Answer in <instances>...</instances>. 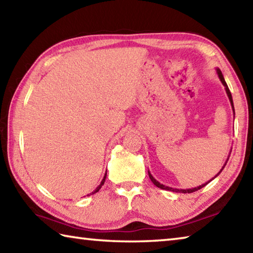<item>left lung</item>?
<instances>
[{
    "label": "left lung",
    "mask_w": 253,
    "mask_h": 253,
    "mask_svg": "<svg viewBox=\"0 0 253 253\" xmlns=\"http://www.w3.org/2000/svg\"><path fill=\"white\" fill-rule=\"evenodd\" d=\"M216 74H217V76H219V79L221 80V83H222V84L224 85V88H225V92H226V95H228V97H229V100H230V104H231V107H232V110H233V115H234V106H233V100H232V95H231V92H230V90H229V87H228V84H226V83H225V80H224V77H223V75H222V72H221V70L219 69V68H216ZM231 151H232V149H231ZM231 154V153H230ZM230 154H229V156H228V158H226V161H225V163H224V165H223V168H222L221 169H220V172L217 173L215 176H214L212 179H214L215 178L216 176H219V174L222 172V170H223V169H224V166L226 165V163H228V161H229V157H230ZM148 176H149V178H151V181L154 183V185H156L157 187H160V188H162V190H166V191H172V192H176V193H193V192H195V191H198V190H200V188H202V187H204L205 185H207V184H209L210 182L212 181V179H210L209 182H207V183H204V184H202V185H200V186H196V187H193V188H186V190H183V188H173V187H169V186H166V185H164V184H161L160 182L158 181H156L155 178H154V176L153 175L151 174V172H149L148 170Z\"/></svg>",
    "instance_id": "obj_1"
}]
</instances>
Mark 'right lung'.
I'll list each match as a JSON object with an SVG mask.
<instances>
[{"mask_svg": "<svg viewBox=\"0 0 253 253\" xmlns=\"http://www.w3.org/2000/svg\"><path fill=\"white\" fill-rule=\"evenodd\" d=\"M106 176H107V170H106V173H105V176H104V178H102V181L100 182V184H99V185H98L97 187H96V190L95 191H93V192H91V193L90 194H95V193H97V192L98 191H99L100 190V188H101V186L102 185H104V183H105V181H106ZM89 195V194H88ZM87 195V196H88Z\"/></svg>", "mask_w": 253, "mask_h": 253, "instance_id": "obj_1", "label": "right lung"}]
</instances>
